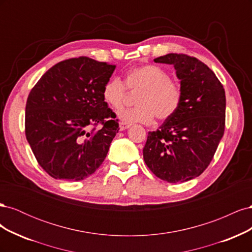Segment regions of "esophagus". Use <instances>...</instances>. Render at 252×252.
<instances>
[{"instance_id": "1", "label": "esophagus", "mask_w": 252, "mask_h": 252, "mask_svg": "<svg viewBox=\"0 0 252 252\" xmlns=\"http://www.w3.org/2000/svg\"><path fill=\"white\" fill-rule=\"evenodd\" d=\"M120 130H125V129L129 128L131 126V124H128V123H125V122H120Z\"/></svg>"}]
</instances>
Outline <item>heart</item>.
Listing matches in <instances>:
<instances>
[{"label": "heart", "mask_w": 252, "mask_h": 252, "mask_svg": "<svg viewBox=\"0 0 252 252\" xmlns=\"http://www.w3.org/2000/svg\"><path fill=\"white\" fill-rule=\"evenodd\" d=\"M125 84L129 90L139 91L135 96V107L122 109L119 118L125 123L139 122L150 124L156 116L165 121L172 118L182 103V88L170 79V74L163 67L147 64L132 68L125 74ZM126 87L119 78L113 77L105 83L102 90L104 102L113 109L123 105Z\"/></svg>", "instance_id": "heart-1"}]
</instances>
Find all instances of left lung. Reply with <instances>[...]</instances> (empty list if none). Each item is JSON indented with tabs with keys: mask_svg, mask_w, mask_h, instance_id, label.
<instances>
[{
	"mask_svg": "<svg viewBox=\"0 0 252 252\" xmlns=\"http://www.w3.org/2000/svg\"><path fill=\"white\" fill-rule=\"evenodd\" d=\"M155 62L174 66L183 96L177 113L148 132L144 161L158 179L186 182L207 168L223 138L225 90L215 72L196 58L168 53Z\"/></svg>",
	"mask_w": 252,
	"mask_h": 252,
	"instance_id": "obj_1",
	"label": "left lung"
}]
</instances>
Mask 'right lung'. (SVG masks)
Here are the masks:
<instances>
[{
    "instance_id": "obj_1",
    "label": "right lung",
    "mask_w": 252,
    "mask_h": 252,
    "mask_svg": "<svg viewBox=\"0 0 252 252\" xmlns=\"http://www.w3.org/2000/svg\"><path fill=\"white\" fill-rule=\"evenodd\" d=\"M114 69L87 57L72 58L52 66L30 91L26 139L53 179L82 181L104 162L120 129L102 96Z\"/></svg>"
}]
</instances>
